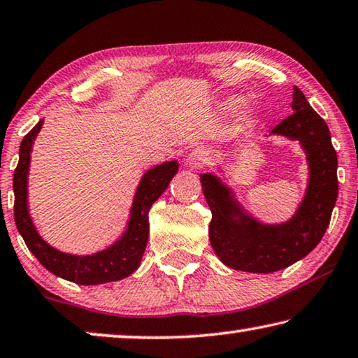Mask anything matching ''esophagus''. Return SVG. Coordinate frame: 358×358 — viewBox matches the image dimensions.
Wrapping results in <instances>:
<instances>
[{
    "instance_id": "34e87169",
    "label": "esophagus",
    "mask_w": 358,
    "mask_h": 358,
    "mask_svg": "<svg viewBox=\"0 0 358 358\" xmlns=\"http://www.w3.org/2000/svg\"><path fill=\"white\" fill-rule=\"evenodd\" d=\"M210 159V151L202 148V146H197V148L192 150L188 156H186V164L192 169H201L207 166Z\"/></svg>"
}]
</instances>
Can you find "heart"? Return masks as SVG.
Masks as SVG:
<instances>
[{"label": "heart", "mask_w": 358, "mask_h": 358, "mask_svg": "<svg viewBox=\"0 0 358 358\" xmlns=\"http://www.w3.org/2000/svg\"><path fill=\"white\" fill-rule=\"evenodd\" d=\"M242 105V100L241 99H229L226 101V106H228V110H237Z\"/></svg>", "instance_id": "heart-1"}]
</instances>
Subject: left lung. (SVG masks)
<instances>
[{
    "instance_id": "obj_1",
    "label": "left lung",
    "mask_w": 358,
    "mask_h": 358,
    "mask_svg": "<svg viewBox=\"0 0 358 358\" xmlns=\"http://www.w3.org/2000/svg\"><path fill=\"white\" fill-rule=\"evenodd\" d=\"M292 108L293 115L271 132L298 140L308 157V188L290 220L280 224L259 223L217 175H201L203 196L212 210L210 243L221 263L231 269L258 274L285 269L314 250L330 224L338 197V157L330 130L296 86Z\"/></svg>"
}]
</instances>
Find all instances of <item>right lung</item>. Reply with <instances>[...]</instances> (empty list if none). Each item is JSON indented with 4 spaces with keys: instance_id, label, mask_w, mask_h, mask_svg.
Returning <instances> with one entry per match:
<instances>
[{
    "instance_id": "add662e5",
    "label": "right lung",
    "mask_w": 358,
    "mask_h": 358,
    "mask_svg": "<svg viewBox=\"0 0 358 358\" xmlns=\"http://www.w3.org/2000/svg\"><path fill=\"white\" fill-rule=\"evenodd\" d=\"M43 119L20 143L19 164L14 172V220L20 236L24 237L28 250L49 272L62 279L79 285H99V283L126 279L138 269L148 243L150 223L148 213L175 173L178 172L177 161H167L145 172L135 191L127 228L122 236L105 250L92 255H71L57 250L38 234L28 212V170H30L31 148L36 135L43 127Z\"/></svg>"
}]
</instances>
